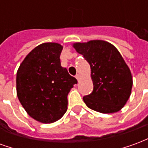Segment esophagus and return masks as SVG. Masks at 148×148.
I'll use <instances>...</instances> for the list:
<instances>
[{"mask_svg": "<svg viewBox=\"0 0 148 148\" xmlns=\"http://www.w3.org/2000/svg\"><path fill=\"white\" fill-rule=\"evenodd\" d=\"M76 78H77V82H79V81H80L81 77H80V75H79V74H77V75H76Z\"/></svg>", "mask_w": 148, "mask_h": 148, "instance_id": "obj_1", "label": "esophagus"}]
</instances>
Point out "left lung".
<instances>
[{"label": "left lung", "instance_id": "1", "mask_svg": "<svg viewBox=\"0 0 148 148\" xmlns=\"http://www.w3.org/2000/svg\"><path fill=\"white\" fill-rule=\"evenodd\" d=\"M91 68L93 92L83 97L90 109L101 113L120 111L129 98L132 77L124 58L114 46L103 40L74 43Z\"/></svg>", "mask_w": 148, "mask_h": 148}]
</instances>
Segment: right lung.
Listing matches in <instances>:
<instances>
[{"label":"right lung","mask_w":148,"mask_h":148,"mask_svg":"<svg viewBox=\"0 0 148 148\" xmlns=\"http://www.w3.org/2000/svg\"><path fill=\"white\" fill-rule=\"evenodd\" d=\"M62 46L45 42L26 56L16 74L19 101L27 114L49 124L58 121L67 110V95L77 79L62 67Z\"/></svg>","instance_id":"right-lung-1"}]
</instances>
